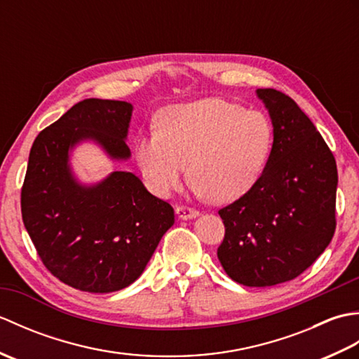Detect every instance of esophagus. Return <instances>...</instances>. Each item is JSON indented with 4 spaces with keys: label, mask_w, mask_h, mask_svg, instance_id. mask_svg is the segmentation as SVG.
Wrapping results in <instances>:
<instances>
[{
    "label": "esophagus",
    "mask_w": 359,
    "mask_h": 359,
    "mask_svg": "<svg viewBox=\"0 0 359 359\" xmlns=\"http://www.w3.org/2000/svg\"><path fill=\"white\" fill-rule=\"evenodd\" d=\"M175 215L179 216V219H193L199 216V211L189 207H175Z\"/></svg>",
    "instance_id": "obj_1"
}]
</instances>
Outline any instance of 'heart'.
I'll return each instance as SVG.
<instances>
[{
    "mask_svg": "<svg viewBox=\"0 0 359 359\" xmlns=\"http://www.w3.org/2000/svg\"><path fill=\"white\" fill-rule=\"evenodd\" d=\"M271 143L273 128L261 111L203 98L160 112L157 131L137 140L135 158L157 196L166 197L180 187L187 163L194 191L226 203L256 184Z\"/></svg>",
    "mask_w": 359,
    "mask_h": 359,
    "instance_id": "obj_1",
    "label": "heart"
}]
</instances>
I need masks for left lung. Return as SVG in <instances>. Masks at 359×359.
I'll return each instance as SVG.
<instances>
[{
  "label": "left lung",
  "instance_id": "obj_1",
  "mask_svg": "<svg viewBox=\"0 0 359 359\" xmlns=\"http://www.w3.org/2000/svg\"><path fill=\"white\" fill-rule=\"evenodd\" d=\"M270 112L273 148L256 184L219 210L217 257L233 280L270 287L299 276L337 228L338 170L311 120L280 90L257 89Z\"/></svg>",
  "mask_w": 359,
  "mask_h": 359
}]
</instances>
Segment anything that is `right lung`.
I'll list each match as a JSON object with an SVG mask.
<instances>
[{"mask_svg": "<svg viewBox=\"0 0 359 359\" xmlns=\"http://www.w3.org/2000/svg\"><path fill=\"white\" fill-rule=\"evenodd\" d=\"M133 106L86 98L44 128L30 148L21 215L38 256L53 276L81 292L111 293L143 273L174 210L133 172L114 171L94 187L72 177L69 148L85 139L112 158H128Z\"/></svg>", "mask_w": 359, "mask_h": 359, "instance_id": "obj_1", "label": "right lung"}]
</instances>
